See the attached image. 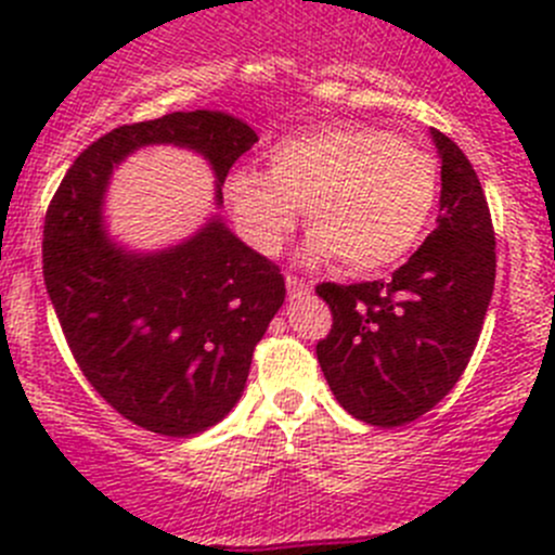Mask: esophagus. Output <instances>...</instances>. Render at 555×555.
Masks as SVG:
<instances>
[{"instance_id": "obj_1", "label": "esophagus", "mask_w": 555, "mask_h": 555, "mask_svg": "<svg viewBox=\"0 0 555 555\" xmlns=\"http://www.w3.org/2000/svg\"><path fill=\"white\" fill-rule=\"evenodd\" d=\"M287 293L289 298H306V295H311V282H306V279L300 276H287Z\"/></svg>"}]
</instances>
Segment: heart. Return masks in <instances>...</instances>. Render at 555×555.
<instances>
[{"mask_svg": "<svg viewBox=\"0 0 555 555\" xmlns=\"http://www.w3.org/2000/svg\"><path fill=\"white\" fill-rule=\"evenodd\" d=\"M438 182L427 150L384 128L344 122L279 139L266 173H228L225 198L244 242L260 255H279L304 206L311 260L335 257L346 273L367 276L422 242Z\"/></svg>", "mask_w": 555, "mask_h": 555, "instance_id": "1", "label": "heart"}]
</instances>
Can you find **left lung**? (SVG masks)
Returning a JSON list of instances; mask_svg holds the SVG:
<instances>
[{
	"label": "left lung",
	"mask_w": 555,
	"mask_h": 555,
	"mask_svg": "<svg viewBox=\"0 0 555 555\" xmlns=\"http://www.w3.org/2000/svg\"><path fill=\"white\" fill-rule=\"evenodd\" d=\"M440 153L438 228L389 282L333 284L317 360L335 400L373 427H402L462 378L480 338L496 276L494 225L467 155L433 128Z\"/></svg>",
	"instance_id": "8db88e82"
}]
</instances>
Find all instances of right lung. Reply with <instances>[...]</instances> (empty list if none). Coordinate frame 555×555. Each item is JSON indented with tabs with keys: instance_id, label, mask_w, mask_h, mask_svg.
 Returning <instances> with one entry per match:
<instances>
[{
	"instance_id": "obj_1",
	"label": "right lung",
	"mask_w": 555,
	"mask_h": 555,
	"mask_svg": "<svg viewBox=\"0 0 555 555\" xmlns=\"http://www.w3.org/2000/svg\"><path fill=\"white\" fill-rule=\"evenodd\" d=\"M255 142L244 120L217 109L112 128L77 155L44 215V287L66 344L93 389L150 433L190 438L231 413L287 289L276 262L217 215L164 251L115 246L102 217L109 173L133 150L177 144L209 160L220 201Z\"/></svg>"
}]
</instances>
